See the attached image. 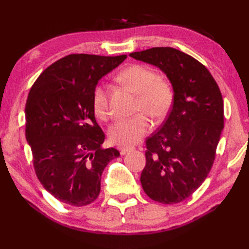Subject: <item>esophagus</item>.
<instances>
[{"label": "esophagus", "instance_id": "esophagus-1", "mask_svg": "<svg viewBox=\"0 0 249 249\" xmlns=\"http://www.w3.org/2000/svg\"><path fill=\"white\" fill-rule=\"evenodd\" d=\"M134 150V146H124V147H120V153L121 155H125L126 153H128L130 151Z\"/></svg>", "mask_w": 249, "mask_h": 249}]
</instances>
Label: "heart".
<instances>
[{"instance_id":"heart-1","label":"heart","mask_w":249,"mask_h":249,"mask_svg":"<svg viewBox=\"0 0 249 249\" xmlns=\"http://www.w3.org/2000/svg\"><path fill=\"white\" fill-rule=\"evenodd\" d=\"M118 80L138 95L136 111H142L160 121L165 118L173 103V89L165 79L158 78L153 68L134 64L122 71ZM94 113L99 119H108L109 94L104 84L95 88L92 99ZM151 128V120L144 113H138L127 119L115 121L109 128V138L113 143L120 145L134 144Z\"/></svg>"}]
</instances>
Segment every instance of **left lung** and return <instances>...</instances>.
I'll return each instance as SVG.
<instances>
[{"label": "left lung", "mask_w": 249, "mask_h": 249, "mask_svg": "<svg viewBox=\"0 0 249 249\" xmlns=\"http://www.w3.org/2000/svg\"><path fill=\"white\" fill-rule=\"evenodd\" d=\"M129 55L165 72L174 93L168 118L145 141L142 188L160 203L182 202L213 166L224 129L220 89L208 68L179 50L155 47Z\"/></svg>", "instance_id": "obj_1"}]
</instances>
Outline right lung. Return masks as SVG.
Returning a JSON list of instances; mask_svg holds the SVG:
<instances>
[{
    "label": "right lung",
    "mask_w": 249,
    "mask_h": 249,
    "mask_svg": "<svg viewBox=\"0 0 249 249\" xmlns=\"http://www.w3.org/2000/svg\"><path fill=\"white\" fill-rule=\"evenodd\" d=\"M127 55L70 54L40 73L25 104V138L39 182L63 203L96 200L100 178L114 147L103 149L105 134L93 110L98 81Z\"/></svg>",
    "instance_id": "obj_1"
}]
</instances>
